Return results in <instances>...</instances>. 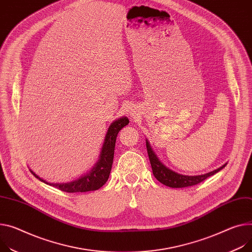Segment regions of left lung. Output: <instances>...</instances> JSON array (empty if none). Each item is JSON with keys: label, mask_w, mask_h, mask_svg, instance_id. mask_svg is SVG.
<instances>
[{"label": "left lung", "mask_w": 252, "mask_h": 252, "mask_svg": "<svg viewBox=\"0 0 252 252\" xmlns=\"http://www.w3.org/2000/svg\"><path fill=\"white\" fill-rule=\"evenodd\" d=\"M146 148H147V153L149 157L150 164L152 167L153 176L156 177V179L158 182H160L164 186H167L170 188H187V187L198 185L201 182L205 181L207 178L215 175V173L220 171L227 164V163H225L221 167L213 170V171H210L208 173H205V175L185 176V175H181V173H178L176 171L169 169L164 164H162V162H160L158 158L156 156V152L152 150V148L147 140H146Z\"/></svg>", "instance_id": "8db88e82"}]
</instances>
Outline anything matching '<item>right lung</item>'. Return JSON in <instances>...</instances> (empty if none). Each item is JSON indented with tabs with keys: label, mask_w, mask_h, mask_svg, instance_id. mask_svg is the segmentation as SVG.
<instances>
[{
	"label": "right lung",
	"mask_w": 252,
	"mask_h": 252,
	"mask_svg": "<svg viewBox=\"0 0 252 252\" xmlns=\"http://www.w3.org/2000/svg\"><path fill=\"white\" fill-rule=\"evenodd\" d=\"M128 123H129L128 118L123 117L114 121L110 125L108 132L106 134L105 142L102 147L100 159L94 164V166L91 169L90 172L81 177L80 179L72 181L70 183L54 184V183H48L44 181L40 177H38L33 170L30 169L31 173L35 178L43 182L44 184H47L49 186H52L56 189L66 192H85V191L99 189L106 184V182L109 179L112 164H113L115 143H116V138H117V135L124 126L128 125Z\"/></svg>",
	"instance_id": "right-lung-1"
}]
</instances>
